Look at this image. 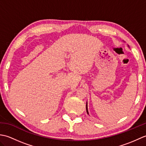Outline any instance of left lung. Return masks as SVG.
Masks as SVG:
<instances>
[{"label":"left lung","instance_id":"left-lung-1","mask_svg":"<svg viewBox=\"0 0 146 146\" xmlns=\"http://www.w3.org/2000/svg\"><path fill=\"white\" fill-rule=\"evenodd\" d=\"M86 112H87V113L88 114V108H87V103H86Z\"/></svg>","mask_w":146,"mask_h":146}]
</instances>
